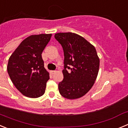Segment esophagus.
<instances>
[{
    "label": "esophagus",
    "instance_id": "34e87169",
    "mask_svg": "<svg viewBox=\"0 0 128 128\" xmlns=\"http://www.w3.org/2000/svg\"><path fill=\"white\" fill-rule=\"evenodd\" d=\"M50 72V74H54V73L56 72V71H55V70H51Z\"/></svg>",
    "mask_w": 128,
    "mask_h": 128
}]
</instances>
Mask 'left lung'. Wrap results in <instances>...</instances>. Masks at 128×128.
<instances>
[{"mask_svg": "<svg viewBox=\"0 0 128 128\" xmlns=\"http://www.w3.org/2000/svg\"><path fill=\"white\" fill-rule=\"evenodd\" d=\"M54 37L62 45L65 56L59 92L66 99L81 98L92 88L98 77L100 61L96 48L73 32H59Z\"/></svg>", "mask_w": 128, "mask_h": 128, "instance_id": "left-lung-1", "label": "left lung"}]
</instances>
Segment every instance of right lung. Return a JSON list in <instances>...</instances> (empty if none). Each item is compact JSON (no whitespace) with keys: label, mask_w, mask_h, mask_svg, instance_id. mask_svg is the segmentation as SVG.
I'll use <instances>...</instances> for the list:
<instances>
[{"label":"right lung","mask_w":128,"mask_h":128,"mask_svg":"<svg viewBox=\"0 0 128 128\" xmlns=\"http://www.w3.org/2000/svg\"><path fill=\"white\" fill-rule=\"evenodd\" d=\"M52 34L30 35L9 58L7 70L14 86L24 96L37 98L45 93L49 73L44 67L43 50Z\"/></svg>","instance_id":"obj_1"}]
</instances>
